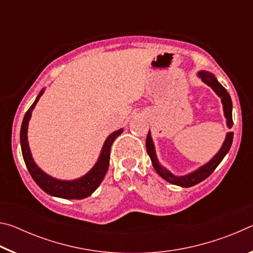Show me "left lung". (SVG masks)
<instances>
[{
    "label": "left lung",
    "instance_id": "1",
    "mask_svg": "<svg viewBox=\"0 0 253 253\" xmlns=\"http://www.w3.org/2000/svg\"><path fill=\"white\" fill-rule=\"evenodd\" d=\"M198 77L205 84H208L209 87H211L212 90L221 98V102L222 105H223L224 117L226 119V126L231 128L233 125L232 100H231L229 92L226 91V89L219 83V81H217L215 76L211 74V72L201 70L198 72ZM232 140H233V132L232 131L226 132L225 139L223 144H222L221 148L219 149V152H217L215 155L211 158V160H210L208 163H205L204 165L200 166L199 169L193 170V172L188 173L186 175H182V176L174 175L172 172H169L168 169L161 165V163L158 162V158L156 156V151H155V145H154L152 135H151V130L148 131L147 138H146V151H147L148 156L151 157L154 169H155L157 174L160 175L162 178H164L165 181L174 184V185H177L181 187H191L193 185H196V184H199L200 182L204 181L205 178L209 177L210 175L214 172V169L217 168V165L220 164L222 160L224 158V156L230 151L231 145H232Z\"/></svg>",
    "mask_w": 253,
    "mask_h": 253
}]
</instances>
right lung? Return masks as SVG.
I'll return each instance as SVG.
<instances>
[{
  "mask_svg": "<svg viewBox=\"0 0 253 253\" xmlns=\"http://www.w3.org/2000/svg\"><path fill=\"white\" fill-rule=\"evenodd\" d=\"M43 92L44 89H42L39 92V95L37 96L36 100H34L29 110L25 113L22 126H21L20 142L25 165H27V169L29 170V173L31 174L34 182H36L38 185H39V187L42 188V190L49 195L67 200H81L88 198L89 195H91L93 192L97 190V187L100 185L102 179H104L109 166L111 145H113L114 140L122 134L124 129L121 128V129L111 132V134L107 137L104 145H102L100 155L98 157L96 164L93 165L92 169L89 170L87 174H84V176L72 179V181H65V179H59L50 176L49 174L43 172V170L36 164L28 142L29 122L30 119H31V115L34 107H36L37 102L39 101L40 97L43 95Z\"/></svg>",
  "mask_w": 253,
  "mask_h": 253,
  "instance_id": "add662e5",
  "label": "right lung"
}]
</instances>
